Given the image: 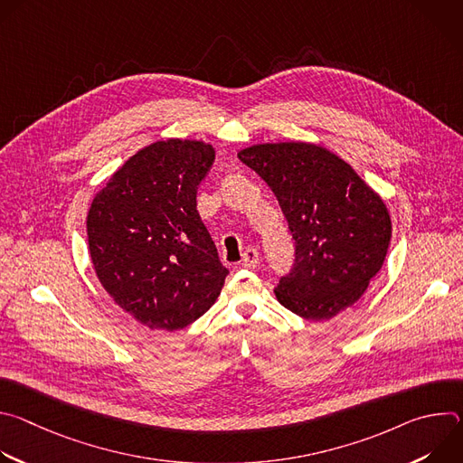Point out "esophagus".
<instances>
[{"mask_svg": "<svg viewBox=\"0 0 463 463\" xmlns=\"http://www.w3.org/2000/svg\"><path fill=\"white\" fill-rule=\"evenodd\" d=\"M258 261H260V254H258V250H256V249H252V247H249V249L243 252L241 268H245V269H254V268L258 266Z\"/></svg>", "mask_w": 463, "mask_h": 463, "instance_id": "1", "label": "esophagus"}]
</instances>
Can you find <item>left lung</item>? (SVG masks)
<instances>
[{
	"mask_svg": "<svg viewBox=\"0 0 463 463\" xmlns=\"http://www.w3.org/2000/svg\"><path fill=\"white\" fill-rule=\"evenodd\" d=\"M269 184L295 240L275 295L295 315L329 320L354 306L383 268L386 205L339 156L311 143L254 145L238 154Z\"/></svg>",
	"mask_w": 463,
	"mask_h": 463,
	"instance_id": "obj_1",
	"label": "left lung"
}]
</instances>
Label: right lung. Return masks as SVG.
Here are the masks:
<instances>
[{"mask_svg":"<svg viewBox=\"0 0 463 463\" xmlns=\"http://www.w3.org/2000/svg\"><path fill=\"white\" fill-rule=\"evenodd\" d=\"M214 156L203 141L152 143L93 197L95 273L115 304L150 329L175 332L200 318L229 275L195 203Z\"/></svg>","mask_w":463,"mask_h":463,"instance_id":"right-lung-1","label":"right lung"}]
</instances>
